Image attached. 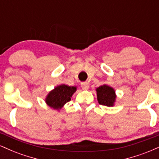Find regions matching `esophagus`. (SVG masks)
I'll return each instance as SVG.
<instances>
[{"instance_id":"34e87169","label":"esophagus","mask_w":159,"mask_h":159,"mask_svg":"<svg viewBox=\"0 0 159 159\" xmlns=\"http://www.w3.org/2000/svg\"><path fill=\"white\" fill-rule=\"evenodd\" d=\"M81 88L84 90H88L89 84L87 82H83V83H81Z\"/></svg>"}]
</instances>
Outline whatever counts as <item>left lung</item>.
<instances>
[{
	"instance_id": "obj_1",
	"label": "left lung",
	"mask_w": 159,
	"mask_h": 159,
	"mask_svg": "<svg viewBox=\"0 0 159 159\" xmlns=\"http://www.w3.org/2000/svg\"><path fill=\"white\" fill-rule=\"evenodd\" d=\"M98 102L107 107H113L116 102V95L114 89L107 84H103L96 89Z\"/></svg>"
}]
</instances>
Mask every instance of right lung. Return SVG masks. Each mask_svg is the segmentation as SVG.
Segmentation results:
<instances>
[{"mask_svg":"<svg viewBox=\"0 0 159 159\" xmlns=\"http://www.w3.org/2000/svg\"><path fill=\"white\" fill-rule=\"evenodd\" d=\"M77 90L76 87L61 84L54 87L47 95L45 102L47 105L54 110L60 111L65 104L71 100V97Z\"/></svg>","mask_w":159,"mask_h":159,"instance_id":"1","label":"right lung"}]
</instances>
